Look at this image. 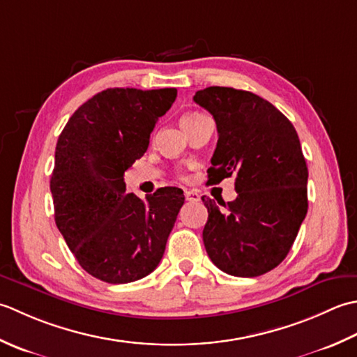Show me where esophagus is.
I'll return each instance as SVG.
<instances>
[{
  "label": "esophagus",
  "instance_id": "obj_1",
  "mask_svg": "<svg viewBox=\"0 0 357 357\" xmlns=\"http://www.w3.org/2000/svg\"><path fill=\"white\" fill-rule=\"evenodd\" d=\"M185 197L188 202H199L200 195L195 191H185Z\"/></svg>",
  "mask_w": 357,
  "mask_h": 357
}]
</instances>
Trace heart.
<instances>
[{
    "instance_id": "b5f03b06",
    "label": "heart",
    "mask_w": 357,
    "mask_h": 357,
    "mask_svg": "<svg viewBox=\"0 0 357 357\" xmlns=\"http://www.w3.org/2000/svg\"><path fill=\"white\" fill-rule=\"evenodd\" d=\"M197 115H200V114H189V115H185L183 119L181 120H188V119H194V117H197Z\"/></svg>"
}]
</instances>
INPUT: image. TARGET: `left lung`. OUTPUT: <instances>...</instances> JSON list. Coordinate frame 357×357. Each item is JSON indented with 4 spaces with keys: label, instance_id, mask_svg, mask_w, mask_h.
Instances as JSON below:
<instances>
[{
    "label": "left lung",
    "instance_id": "8db88e82",
    "mask_svg": "<svg viewBox=\"0 0 357 357\" xmlns=\"http://www.w3.org/2000/svg\"><path fill=\"white\" fill-rule=\"evenodd\" d=\"M194 101L219 132L209 183L236 176L237 197L202 199L203 243L213 264L237 278H257L287 257L308 211V168L294 126L278 107L248 91L211 86Z\"/></svg>",
    "mask_w": 357,
    "mask_h": 357
}]
</instances>
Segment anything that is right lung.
<instances>
[{
  "label": "right lung",
  "mask_w": 357,
  "mask_h": 357,
  "mask_svg": "<svg viewBox=\"0 0 357 357\" xmlns=\"http://www.w3.org/2000/svg\"><path fill=\"white\" fill-rule=\"evenodd\" d=\"M177 89L112 87L79 106L58 137L50 177L55 223L79 266L107 283L143 279L157 268L177 214L180 188L146 200L126 194L125 171L149 146Z\"/></svg>",
  "instance_id": "add662e5"
}]
</instances>
